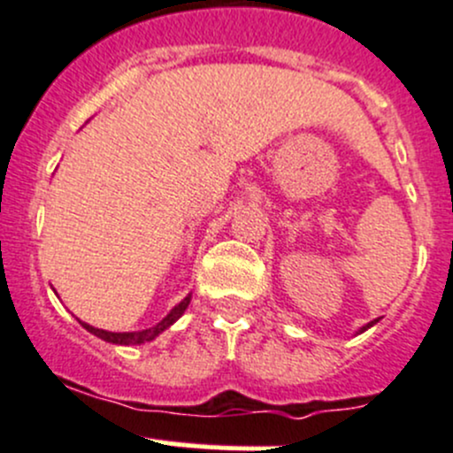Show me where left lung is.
<instances>
[{
  "label": "left lung",
  "mask_w": 453,
  "mask_h": 453,
  "mask_svg": "<svg viewBox=\"0 0 453 453\" xmlns=\"http://www.w3.org/2000/svg\"><path fill=\"white\" fill-rule=\"evenodd\" d=\"M377 322H379V319H372V322H368L366 326H362V331H359V333H364V331H366V328H370V326H372V324H377Z\"/></svg>",
  "instance_id": "left-lung-1"
}]
</instances>
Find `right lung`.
I'll use <instances>...</instances> for the list:
<instances>
[{"mask_svg": "<svg viewBox=\"0 0 453 453\" xmlns=\"http://www.w3.org/2000/svg\"><path fill=\"white\" fill-rule=\"evenodd\" d=\"M188 304H190V296H186V298L181 300V303L177 304V307L173 309V311L168 313L162 322H157L155 326L144 328V331H135V333H111V331H103V328L89 326V324H85V322H81V324H83V328H87V331L94 333L96 337H100V340H104V342H111V344H122V346L144 344V342L155 340V337H157L162 331H166L171 324H175L177 319L184 315L186 309H188Z\"/></svg>", "mask_w": 453, "mask_h": 453, "instance_id": "right-lung-1", "label": "right lung"}]
</instances>
